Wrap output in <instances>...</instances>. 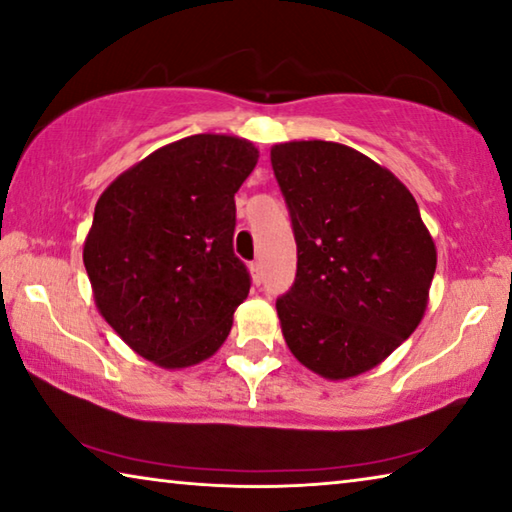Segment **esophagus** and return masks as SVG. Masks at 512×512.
Listing matches in <instances>:
<instances>
[{
    "mask_svg": "<svg viewBox=\"0 0 512 512\" xmlns=\"http://www.w3.org/2000/svg\"><path fill=\"white\" fill-rule=\"evenodd\" d=\"M250 275H253V282L255 284H262V280H264V266H262V262L250 264Z\"/></svg>",
    "mask_w": 512,
    "mask_h": 512,
    "instance_id": "obj_1",
    "label": "esophagus"
}]
</instances>
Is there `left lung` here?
Returning <instances> with one entry per match:
<instances>
[{
  "mask_svg": "<svg viewBox=\"0 0 512 512\" xmlns=\"http://www.w3.org/2000/svg\"><path fill=\"white\" fill-rule=\"evenodd\" d=\"M271 164L298 246L275 302L284 341L320 377H357L420 325L436 246L409 189L350 146L275 144Z\"/></svg>",
  "mask_w": 512,
  "mask_h": 512,
  "instance_id": "1",
  "label": "left lung"
}]
</instances>
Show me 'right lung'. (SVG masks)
I'll return each instance as SVG.
<instances>
[{
  "instance_id": "obj_1",
  "label": "right lung",
  "mask_w": 512,
  "mask_h": 512,
  "mask_svg": "<svg viewBox=\"0 0 512 512\" xmlns=\"http://www.w3.org/2000/svg\"><path fill=\"white\" fill-rule=\"evenodd\" d=\"M253 142L192 135L112 180L94 207L83 264L108 325L140 357L187 368L221 348L250 275L235 255V194Z\"/></svg>"
}]
</instances>
